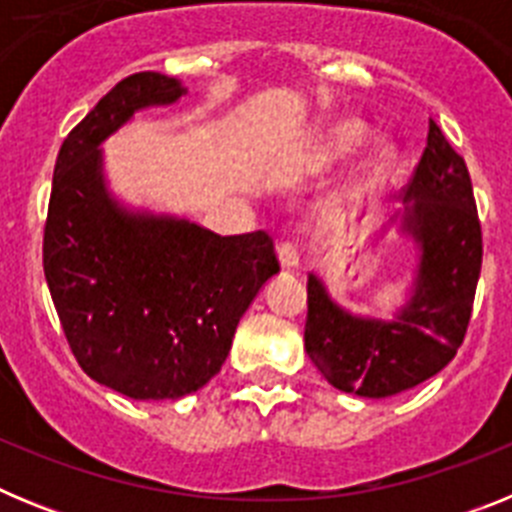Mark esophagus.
<instances>
[{
  "label": "esophagus",
  "mask_w": 512,
  "mask_h": 512,
  "mask_svg": "<svg viewBox=\"0 0 512 512\" xmlns=\"http://www.w3.org/2000/svg\"><path fill=\"white\" fill-rule=\"evenodd\" d=\"M279 264H282L284 271H297L300 269V251L292 243H282L279 246Z\"/></svg>",
  "instance_id": "34e87169"
}]
</instances>
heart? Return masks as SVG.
<instances>
[{"label":"heart","instance_id":"heart-1","mask_svg":"<svg viewBox=\"0 0 512 512\" xmlns=\"http://www.w3.org/2000/svg\"><path fill=\"white\" fill-rule=\"evenodd\" d=\"M366 125L356 117H346V120L333 122L328 128V133L323 135V143L318 146V164L328 166L343 161L346 156L356 151L366 140ZM397 164V148L392 143H377L374 148H369L361 164L356 166V171L351 174L346 184L338 189V194L330 200V210L346 212L351 207L361 205L364 200H369L379 187H382L387 179H390L392 169Z\"/></svg>","mask_w":512,"mask_h":512}]
</instances>
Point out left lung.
Segmentation results:
<instances>
[{
    "instance_id": "1",
    "label": "left lung",
    "mask_w": 512,
    "mask_h": 512,
    "mask_svg": "<svg viewBox=\"0 0 512 512\" xmlns=\"http://www.w3.org/2000/svg\"><path fill=\"white\" fill-rule=\"evenodd\" d=\"M390 230L415 253L390 318L346 310L318 274L307 282V356L336 390L372 400L413 390L441 372L456 356L472 315L482 269L472 179L433 120L405 207L372 241Z\"/></svg>"
}]
</instances>
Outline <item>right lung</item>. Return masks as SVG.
<instances>
[{"label": "right lung", "mask_w": 512, "mask_h": 512, "mask_svg": "<svg viewBox=\"0 0 512 512\" xmlns=\"http://www.w3.org/2000/svg\"><path fill=\"white\" fill-rule=\"evenodd\" d=\"M182 97L174 76L122 79L63 140L53 169L45 282L81 369L130 400H179L205 387L243 312L279 274L261 230L217 235L112 189L104 143L140 112Z\"/></svg>", "instance_id": "right-lung-1"}]
</instances>
